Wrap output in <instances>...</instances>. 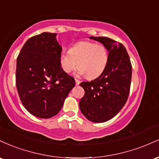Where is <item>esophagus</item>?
<instances>
[{"instance_id":"obj_1","label":"esophagus","mask_w":159,"mask_h":159,"mask_svg":"<svg viewBox=\"0 0 159 159\" xmlns=\"http://www.w3.org/2000/svg\"><path fill=\"white\" fill-rule=\"evenodd\" d=\"M75 82H76V85H79L80 83V80H77V79H75Z\"/></svg>"}]
</instances>
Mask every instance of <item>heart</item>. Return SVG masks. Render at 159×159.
I'll return each instance as SVG.
<instances>
[{"label":"heart","mask_w":159,"mask_h":159,"mask_svg":"<svg viewBox=\"0 0 159 159\" xmlns=\"http://www.w3.org/2000/svg\"><path fill=\"white\" fill-rule=\"evenodd\" d=\"M109 61V51L102 43L81 41L74 44L69 52H62L60 65L65 73L79 67L78 74H85L89 79L98 77L104 71Z\"/></svg>","instance_id":"1"}]
</instances>
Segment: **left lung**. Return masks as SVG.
I'll use <instances>...</instances> for the list:
<instances>
[{
    "instance_id": "left-lung-1",
    "label": "left lung",
    "mask_w": 159,
    "mask_h": 159,
    "mask_svg": "<svg viewBox=\"0 0 159 159\" xmlns=\"http://www.w3.org/2000/svg\"><path fill=\"white\" fill-rule=\"evenodd\" d=\"M89 38L107 46L109 61L98 77L80 84L85 91L80 108L91 122H103L115 116L125 104L130 92L132 67L122 43L105 37Z\"/></svg>"
}]
</instances>
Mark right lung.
Listing matches in <instances>:
<instances>
[{"label": "right lung", "mask_w": 159, "mask_h": 159, "mask_svg": "<svg viewBox=\"0 0 159 159\" xmlns=\"http://www.w3.org/2000/svg\"><path fill=\"white\" fill-rule=\"evenodd\" d=\"M56 34L43 32L31 37L17 57L16 85L19 98L29 113L42 119L58 113L75 86L74 78L62 70V47Z\"/></svg>", "instance_id": "1"}]
</instances>
